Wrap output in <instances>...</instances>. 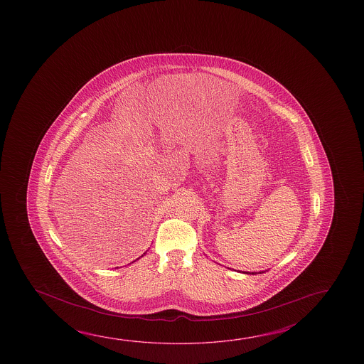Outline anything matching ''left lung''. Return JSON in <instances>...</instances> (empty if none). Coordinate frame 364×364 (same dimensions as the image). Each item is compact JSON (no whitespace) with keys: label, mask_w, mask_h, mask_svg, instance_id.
Wrapping results in <instances>:
<instances>
[{"label":"left lung","mask_w":364,"mask_h":364,"mask_svg":"<svg viewBox=\"0 0 364 364\" xmlns=\"http://www.w3.org/2000/svg\"><path fill=\"white\" fill-rule=\"evenodd\" d=\"M252 274H254V273H252Z\"/></svg>","instance_id":"obj_1"}]
</instances>
